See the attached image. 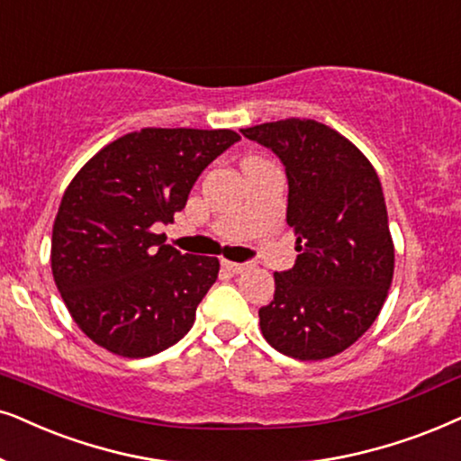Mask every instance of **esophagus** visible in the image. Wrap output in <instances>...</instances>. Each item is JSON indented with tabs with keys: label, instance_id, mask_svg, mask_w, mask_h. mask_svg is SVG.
I'll return each mask as SVG.
<instances>
[{
	"label": "esophagus",
	"instance_id": "esophagus-1",
	"mask_svg": "<svg viewBox=\"0 0 461 461\" xmlns=\"http://www.w3.org/2000/svg\"><path fill=\"white\" fill-rule=\"evenodd\" d=\"M222 267L230 273H243L245 268H248V265H243V262H232V260H222Z\"/></svg>",
	"mask_w": 461,
	"mask_h": 461
}]
</instances>
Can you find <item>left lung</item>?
<instances>
[{"mask_svg": "<svg viewBox=\"0 0 461 461\" xmlns=\"http://www.w3.org/2000/svg\"><path fill=\"white\" fill-rule=\"evenodd\" d=\"M282 158L285 220L296 265L275 273V296L260 307V330L279 354L326 360L373 326L393 277V241L379 176L339 131L309 118L241 129Z\"/></svg>", "mask_w": 461, "mask_h": 461, "instance_id": "1", "label": "left lung"}]
</instances>
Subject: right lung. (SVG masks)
<instances>
[{
    "instance_id": "right-lung-1",
    "label": "right lung",
    "mask_w": 461,
    "mask_h": 461,
    "mask_svg": "<svg viewBox=\"0 0 461 461\" xmlns=\"http://www.w3.org/2000/svg\"><path fill=\"white\" fill-rule=\"evenodd\" d=\"M239 140L230 129L133 131L71 179L52 224L50 267L69 315L99 348L148 357L193 328L220 262L179 254L152 226L173 222L201 171Z\"/></svg>"
}]
</instances>
